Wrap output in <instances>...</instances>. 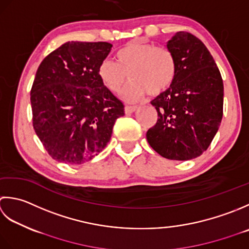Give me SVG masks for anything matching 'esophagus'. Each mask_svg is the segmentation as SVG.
I'll return each instance as SVG.
<instances>
[{"label": "esophagus", "instance_id": "1", "mask_svg": "<svg viewBox=\"0 0 249 249\" xmlns=\"http://www.w3.org/2000/svg\"><path fill=\"white\" fill-rule=\"evenodd\" d=\"M135 110H138V106H130V105H125V107H124L125 114L134 113Z\"/></svg>", "mask_w": 249, "mask_h": 249}]
</instances>
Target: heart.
Segmentation results:
<instances>
[{"label": "heart", "instance_id": "heart-1", "mask_svg": "<svg viewBox=\"0 0 249 249\" xmlns=\"http://www.w3.org/2000/svg\"><path fill=\"white\" fill-rule=\"evenodd\" d=\"M116 61L104 60L99 67V76L110 92L119 93L130 79L123 96L128 102H136L146 93L157 96L173 85L177 74L174 53L155 44L130 42L118 50Z\"/></svg>", "mask_w": 249, "mask_h": 249}]
</instances>
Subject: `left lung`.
Returning <instances> with one entry per match:
<instances>
[{"instance_id":"obj_1","label":"left lung","mask_w":249,"mask_h":249,"mask_svg":"<svg viewBox=\"0 0 249 249\" xmlns=\"http://www.w3.org/2000/svg\"><path fill=\"white\" fill-rule=\"evenodd\" d=\"M166 47L176 58V78L151 101L159 118L146 138L164 158L190 160L209 148L219 128L224 83L213 55L195 35L177 32Z\"/></svg>"}]
</instances>
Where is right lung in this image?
Returning a JSON list of instances; mask_svg holds the SVG:
<instances>
[{
	"label": "right lung",
	"instance_id": "add662e5",
	"mask_svg": "<svg viewBox=\"0 0 249 249\" xmlns=\"http://www.w3.org/2000/svg\"><path fill=\"white\" fill-rule=\"evenodd\" d=\"M111 47L106 42H68L39 64L31 89L33 128L53 159L67 164L90 161L124 115L123 102L99 76Z\"/></svg>",
	"mask_w": 249,
	"mask_h": 249
}]
</instances>
